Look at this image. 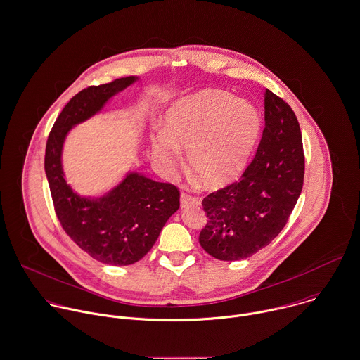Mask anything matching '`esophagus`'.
Instances as JSON below:
<instances>
[{"label": "esophagus", "instance_id": "obj_1", "mask_svg": "<svg viewBox=\"0 0 360 360\" xmlns=\"http://www.w3.org/2000/svg\"><path fill=\"white\" fill-rule=\"evenodd\" d=\"M180 204H181V207L184 208V207H188V205H191V204H200V200H198L197 197H193V195L187 194V193H181V195H180Z\"/></svg>", "mask_w": 360, "mask_h": 360}]
</instances>
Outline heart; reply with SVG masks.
Listing matches in <instances>:
<instances>
[{"mask_svg": "<svg viewBox=\"0 0 360 360\" xmlns=\"http://www.w3.org/2000/svg\"><path fill=\"white\" fill-rule=\"evenodd\" d=\"M166 129L150 136L152 155L165 174L181 162V148L200 180L228 184L247 166L258 142L262 119L255 105L226 91L208 89L177 101L166 113Z\"/></svg>", "mask_w": 360, "mask_h": 360, "instance_id": "heart-1", "label": "heart"}]
</instances>
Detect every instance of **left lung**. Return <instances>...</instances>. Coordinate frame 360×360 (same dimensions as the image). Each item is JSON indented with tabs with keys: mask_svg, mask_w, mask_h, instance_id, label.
<instances>
[{
	"mask_svg": "<svg viewBox=\"0 0 360 360\" xmlns=\"http://www.w3.org/2000/svg\"><path fill=\"white\" fill-rule=\"evenodd\" d=\"M265 128L239 181L202 200L207 224L201 247L222 261H238L268 245L285 228L302 193L304 153L292 108L265 91Z\"/></svg>",
	"mask_w": 360,
	"mask_h": 360,
	"instance_id": "8db88e82",
	"label": "left lung"
}]
</instances>
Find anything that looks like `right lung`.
<instances>
[{"mask_svg": "<svg viewBox=\"0 0 360 360\" xmlns=\"http://www.w3.org/2000/svg\"><path fill=\"white\" fill-rule=\"evenodd\" d=\"M136 79L120 78L77 94L57 117L46 143L44 170L63 229L81 250L108 265H129L145 257L180 208L176 186L135 172L98 198L78 195L65 181L61 155L70 129L99 113L110 98Z\"/></svg>", "mask_w": 360, "mask_h": 360, "instance_id": "add662e5", "label": "right lung"}]
</instances>
